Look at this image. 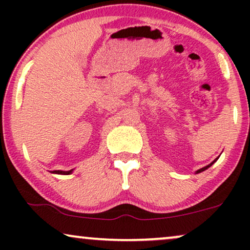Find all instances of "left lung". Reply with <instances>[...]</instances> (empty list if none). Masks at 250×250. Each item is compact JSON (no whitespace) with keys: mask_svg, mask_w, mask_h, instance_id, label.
Here are the masks:
<instances>
[{"mask_svg":"<svg viewBox=\"0 0 250 250\" xmlns=\"http://www.w3.org/2000/svg\"><path fill=\"white\" fill-rule=\"evenodd\" d=\"M217 159H218V158H216V159H215V160H214V162H213V163H210V164H209V165H207V166H205V167H203V168H200V169H198V170H197V172H196V173H197V174H198V173H201V172H204V170H206V169H207V168H208V167H210V166H211V165H213V164H214V163H215V162H216V160H217Z\"/></svg>","mask_w":250,"mask_h":250,"instance_id":"left-lung-1","label":"left lung"}]
</instances>
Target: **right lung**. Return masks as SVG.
Instances as JSON below:
<instances>
[{"label":"right lung","mask_w":250,"mask_h":250,"mask_svg":"<svg viewBox=\"0 0 250 250\" xmlns=\"http://www.w3.org/2000/svg\"><path fill=\"white\" fill-rule=\"evenodd\" d=\"M74 169H70V170H53L52 173L54 174H62V175H69V174L73 173Z\"/></svg>","instance_id":"1"}]
</instances>
